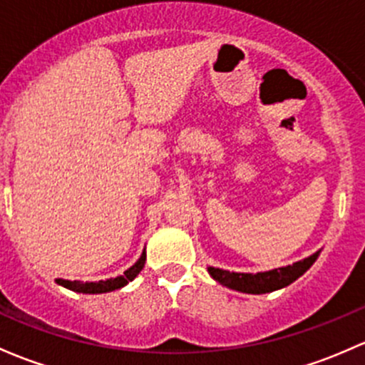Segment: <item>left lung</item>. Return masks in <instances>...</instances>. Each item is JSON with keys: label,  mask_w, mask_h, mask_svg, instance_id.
I'll use <instances>...</instances> for the list:
<instances>
[{"label": "left lung", "mask_w": 365, "mask_h": 365, "mask_svg": "<svg viewBox=\"0 0 365 365\" xmlns=\"http://www.w3.org/2000/svg\"><path fill=\"white\" fill-rule=\"evenodd\" d=\"M320 255V250L314 252L313 255L299 260L292 266L278 267V269L264 271V273H231V271L218 269V267H208V273L213 279H217L220 285L229 287V289L237 290L245 294H267L273 290L283 289L295 282L299 276H302L309 267L313 266L314 260Z\"/></svg>", "instance_id": "left-lung-1"}]
</instances>
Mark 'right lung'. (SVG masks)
<instances>
[{
	"label": "right lung",
	"mask_w": 365,
	"mask_h": 365,
	"mask_svg": "<svg viewBox=\"0 0 365 365\" xmlns=\"http://www.w3.org/2000/svg\"><path fill=\"white\" fill-rule=\"evenodd\" d=\"M145 260H147V253H141L140 259L134 262V266L129 267L128 271H124V274L117 276V278H110V279H99V282H71V279H63L57 278L56 282L59 285H63L64 289H70L73 292H80V294H105V292H112V290L122 289V287L128 285L129 282H133L140 271L143 269Z\"/></svg>",
	"instance_id": "add662e5"
}]
</instances>
